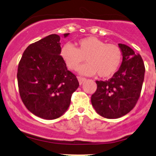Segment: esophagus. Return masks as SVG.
<instances>
[{"instance_id": "34e87169", "label": "esophagus", "mask_w": 156, "mask_h": 156, "mask_svg": "<svg viewBox=\"0 0 156 156\" xmlns=\"http://www.w3.org/2000/svg\"><path fill=\"white\" fill-rule=\"evenodd\" d=\"M78 81H79L80 85H81V84H83V82L85 81L86 80H87V79H86V78H81V77H78Z\"/></svg>"}]
</instances>
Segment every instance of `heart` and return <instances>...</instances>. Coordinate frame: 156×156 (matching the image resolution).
Masks as SVG:
<instances>
[{
    "instance_id": "1",
    "label": "heart",
    "mask_w": 156,
    "mask_h": 156,
    "mask_svg": "<svg viewBox=\"0 0 156 156\" xmlns=\"http://www.w3.org/2000/svg\"><path fill=\"white\" fill-rule=\"evenodd\" d=\"M75 48L66 44L61 49L62 59L72 70H76L84 60L88 63L79 68L80 75L91 76L98 73L101 78L113 76L122 61V51L114 44H106L101 39L89 37L80 39Z\"/></svg>"
}]
</instances>
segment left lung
<instances>
[{"label": "left lung", "mask_w": 156, "mask_h": 156, "mask_svg": "<svg viewBox=\"0 0 156 156\" xmlns=\"http://www.w3.org/2000/svg\"><path fill=\"white\" fill-rule=\"evenodd\" d=\"M122 62L119 70L108 80H97L96 92L91 101L96 112L107 119H117L130 112L136 104L144 81L141 56L128 45L118 44Z\"/></svg>", "instance_id": "1"}]
</instances>
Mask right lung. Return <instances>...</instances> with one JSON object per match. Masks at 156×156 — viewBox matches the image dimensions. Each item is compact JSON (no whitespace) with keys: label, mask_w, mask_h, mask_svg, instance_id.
Returning a JSON list of instances; mask_svg holds the SVG:
<instances>
[{"label":"right lung","mask_w":156,"mask_h":156,"mask_svg":"<svg viewBox=\"0 0 156 156\" xmlns=\"http://www.w3.org/2000/svg\"><path fill=\"white\" fill-rule=\"evenodd\" d=\"M60 39L51 34L30 44L17 69L23 103L32 114L44 119L63 115L70 105L72 94L79 87L76 76L68 70L60 55Z\"/></svg>","instance_id":"add662e5"}]
</instances>
